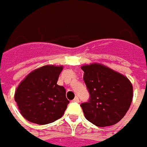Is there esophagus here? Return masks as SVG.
Wrapping results in <instances>:
<instances>
[{
  "label": "esophagus",
  "instance_id": "esophagus-1",
  "mask_svg": "<svg viewBox=\"0 0 147 147\" xmlns=\"http://www.w3.org/2000/svg\"><path fill=\"white\" fill-rule=\"evenodd\" d=\"M73 101H74V102H77V103H78V102H79V99H78V96H76L75 98L73 100Z\"/></svg>",
  "mask_w": 147,
  "mask_h": 147
}]
</instances>
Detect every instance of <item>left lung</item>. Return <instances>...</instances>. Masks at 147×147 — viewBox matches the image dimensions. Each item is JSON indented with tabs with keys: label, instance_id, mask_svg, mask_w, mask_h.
Instances as JSON below:
<instances>
[{
	"label": "left lung",
	"instance_id": "1",
	"mask_svg": "<svg viewBox=\"0 0 147 147\" xmlns=\"http://www.w3.org/2000/svg\"><path fill=\"white\" fill-rule=\"evenodd\" d=\"M81 69L90 93L89 101L81 104L85 118L97 127L120 121L132 103V82L123 74L99 63L82 65Z\"/></svg>",
	"mask_w": 147,
	"mask_h": 147
}]
</instances>
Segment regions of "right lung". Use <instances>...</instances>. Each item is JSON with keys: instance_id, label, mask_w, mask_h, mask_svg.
<instances>
[{"instance_id": "right-lung-1", "label": "right lung", "mask_w": 147, "mask_h": 147, "mask_svg": "<svg viewBox=\"0 0 147 147\" xmlns=\"http://www.w3.org/2000/svg\"><path fill=\"white\" fill-rule=\"evenodd\" d=\"M62 70V65H44L32 71L19 84L14 100L28 121L43 125L64 115L69 101L65 88L57 84Z\"/></svg>"}]
</instances>
